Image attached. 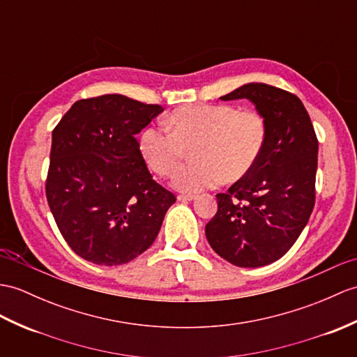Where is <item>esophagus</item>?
<instances>
[{
    "mask_svg": "<svg viewBox=\"0 0 357 357\" xmlns=\"http://www.w3.org/2000/svg\"><path fill=\"white\" fill-rule=\"evenodd\" d=\"M196 196L195 195H179L178 196V201H182V202H192L195 201Z\"/></svg>",
    "mask_w": 357,
    "mask_h": 357,
    "instance_id": "esophagus-1",
    "label": "esophagus"
}]
</instances>
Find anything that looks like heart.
<instances>
[{"instance_id": "obj_1", "label": "heart", "mask_w": 357, "mask_h": 357, "mask_svg": "<svg viewBox=\"0 0 357 357\" xmlns=\"http://www.w3.org/2000/svg\"><path fill=\"white\" fill-rule=\"evenodd\" d=\"M164 126L147 128L139 151L147 165L161 176H172L192 149L196 161L173 179L181 192L196 193L246 176L266 143V121L257 111H238L231 105H188L173 109Z\"/></svg>"}]
</instances>
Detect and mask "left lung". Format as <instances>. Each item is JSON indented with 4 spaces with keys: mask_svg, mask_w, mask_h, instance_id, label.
<instances>
[{
    "mask_svg": "<svg viewBox=\"0 0 357 357\" xmlns=\"http://www.w3.org/2000/svg\"><path fill=\"white\" fill-rule=\"evenodd\" d=\"M246 98L266 121L259 161L219 193L205 236L222 259L260 268L281 259L307 225L314 205L318 139L303 102L284 89L251 82L220 97Z\"/></svg>",
    "mask_w": 357,
    "mask_h": 357,
    "instance_id": "obj_1",
    "label": "left lung"
}]
</instances>
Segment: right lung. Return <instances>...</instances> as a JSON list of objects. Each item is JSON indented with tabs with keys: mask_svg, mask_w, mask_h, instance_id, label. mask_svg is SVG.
<instances>
[{
	"mask_svg": "<svg viewBox=\"0 0 357 357\" xmlns=\"http://www.w3.org/2000/svg\"><path fill=\"white\" fill-rule=\"evenodd\" d=\"M162 111L105 94L76 102L54 128L47 201L82 259L119 266L158 236L176 197L153 181L135 135Z\"/></svg>",
	"mask_w": 357,
	"mask_h": 357,
	"instance_id": "right-lung-1",
	"label": "right lung"
}]
</instances>
